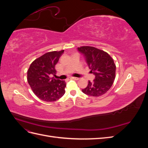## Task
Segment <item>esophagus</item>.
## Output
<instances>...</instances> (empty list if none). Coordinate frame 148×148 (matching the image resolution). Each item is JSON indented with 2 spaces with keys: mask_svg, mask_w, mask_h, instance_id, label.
I'll return each instance as SVG.
<instances>
[{
  "mask_svg": "<svg viewBox=\"0 0 148 148\" xmlns=\"http://www.w3.org/2000/svg\"><path fill=\"white\" fill-rule=\"evenodd\" d=\"M70 79H75V80H78V78H77V77H71L70 78Z\"/></svg>",
  "mask_w": 148,
  "mask_h": 148,
  "instance_id": "34e87169",
  "label": "esophagus"
}]
</instances>
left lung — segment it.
Instances as JSON below:
<instances>
[{"instance_id":"1","label":"left lung","mask_w":148,"mask_h":148,"mask_svg":"<svg viewBox=\"0 0 148 148\" xmlns=\"http://www.w3.org/2000/svg\"><path fill=\"white\" fill-rule=\"evenodd\" d=\"M78 51L84 55L91 72L95 75L93 82L88 81L87 87L82 89L83 92L94 97L104 95L115 78L116 66L113 59L106 52L91 46L78 47Z\"/></svg>"}]
</instances>
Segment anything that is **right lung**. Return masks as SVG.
<instances>
[{"instance_id":"right-lung-1","label":"right lung","mask_w":148,"mask_h":148,"mask_svg":"<svg viewBox=\"0 0 148 148\" xmlns=\"http://www.w3.org/2000/svg\"><path fill=\"white\" fill-rule=\"evenodd\" d=\"M64 50L46 53L34 60L27 71V80L39 99L46 102L59 99L65 92V82L55 79V66Z\"/></svg>"}]
</instances>
